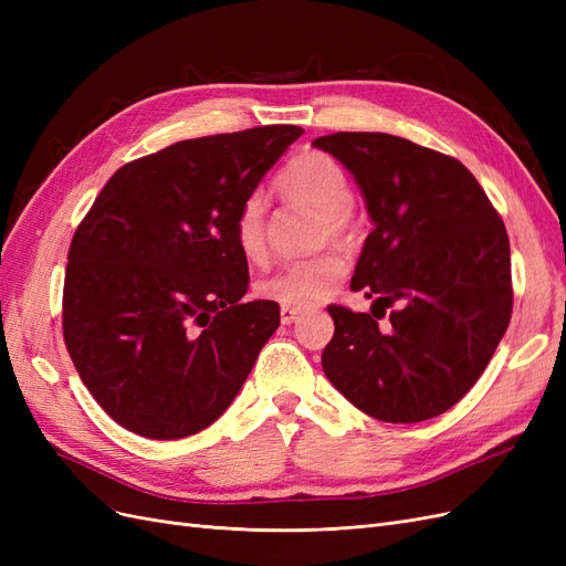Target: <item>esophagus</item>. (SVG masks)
Segmentation results:
<instances>
[{
    "label": "esophagus",
    "instance_id": "34e87169",
    "mask_svg": "<svg viewBox=\"0 0 566 566\" xmlns=\"http://www.w3.org/2000/svg\"><path fill=\"white\" fill-rule=\"evenodd\" d=\"M300 310H295V306H281V323L283 325H290V323H295L297 318H300Z\"/></svg>",
    "mask_w": 566,
    "mask_h": 566
}]
</instances>
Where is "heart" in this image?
<instances>
[{
    "mask_svg": "<svg viewBox=\"0 0 566 566\" xmlns=\"http://www.w3.org/2000/svg\"><path fill=\"white\" fill-rule=\"evenodd\" d=\"M276 188L287 200L312 205L321 212V235L349 243L356 235V219L349 210L354 200L352 181L335 158L321 150H304L290 160L276 177ZM233 241L248 262H262L266 256V219L264 198L250 193L233 214ZM349 264L339 250L321 252L310 260H297L279 266L256 285L269 302L295 310H310L328 297L345 279Z\"/></svg>",
    "mask_w": 566,
    "mask_h": 566,
    "instance_id": "b5f03b06",
    "label": "heart"
}]
</instances>
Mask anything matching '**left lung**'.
Returning a JSON list of instances; mask_svg holds the SVG:
<instances>
[{
    "mask_svg": "<svg viewBox=\"0 0 566 566\" xmlns=\"http://www.w3.org/2000/svg\"><path fill=\"white\" fill-rule=\"evenodd\" d=\"M314 146L354 175L375 224L352 279L375 297L373 314L328 306L323 370L370 418H437L472 389L507 331L503 219L470 169L439 150L382 132H337Z\"/></svg>",
    "mask_w": 566,
    "mask_h": 566,
    "instance_id": "left-lung-1",
    "label": "left lung"
}]
</instances>
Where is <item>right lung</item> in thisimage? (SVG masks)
<instances>
[{"mask_svg":"<svg viewBox=\"0 0 566 566\" xmlns=\"http://www.w3.org/2000/svg\"><path fill=\"white\" fill-rule=\"evenodd\" d=\"M302 136L295 125L200 136L123 165L67 250L63 339L96 403L146 439H184L235 399L276 302H245L233 214Z\"/></svg>","mask_w":566,"mask_h":566,"instance_id":"right-lung-1","label":"right lung"}]
</instances>
